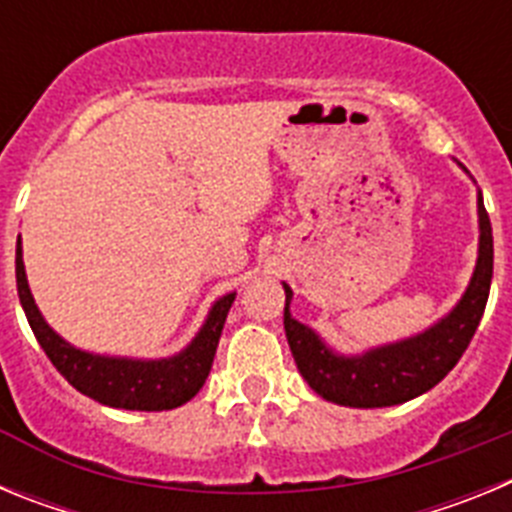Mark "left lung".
Segmentation results:
<instances>
[{
    "instance_id": "1",
    "label": "left lung",
    "mask_w": 512,
    "mask_h": 512,
    "mask_svg": "<svg viewBox=\"0 0 512 512\" xmlns=\"http://www.w3.org/2000/svg\"><path fill=\"white\" fill-rule=\"evenodd\" d=\"M461 166V164H459ZM464 169V166H461ZM467 171V169H464ZM469 174V171H467ZM479 248L477 266L461 300L438 323L395 343L374 346L361 354H338L310 325L292 318V287H284V333L305 382L323 400L346 408H390L436 387L467 351L485 315L492 282V225L477 192Z\"/></svg>"
}]
</instances>
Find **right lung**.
I'll return each mask as SVG.
<instances>
[{"label":"right lung","mask_w":512,"mask_h":512,"mask_svg":"<svg viewBox=\"0 0 512 512\" xmlns=\"http://www.w3.org/2000/svg\"><path fill=\"white\" fill-rule=\"evenodd\" d=\"M15 274L17 295H20L27 323L33 328L45 356L66 377V382L76 387L81 395L92 397L102 405L122 410H146V413L179 408L202 390L212 369L225 318L235 300V292L215 300L205 323L197 330V336L179 354L169 356V359H128V356L92 354V351L71 346L45 323L33 300L30 284H27L20 238H17Z\"/></svg>","instance_id":"add662e5"}]
</instances>
